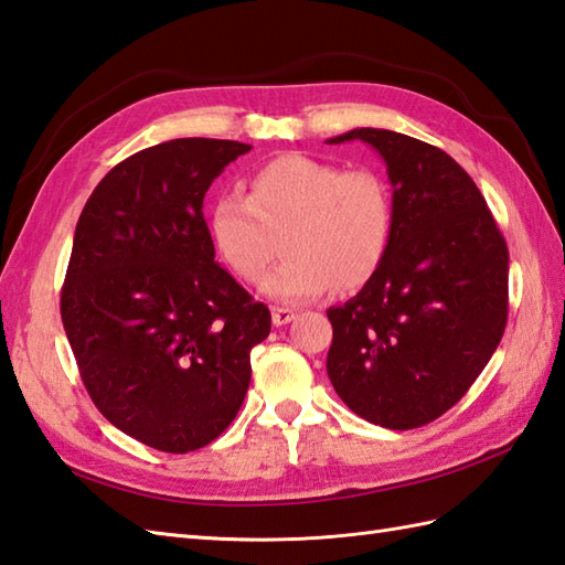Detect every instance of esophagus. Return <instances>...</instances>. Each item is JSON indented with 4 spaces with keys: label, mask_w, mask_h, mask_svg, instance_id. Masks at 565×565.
<instances>
[{
    "label": "esophagus",
    "mask_w": 565,
    "mask_h": 565,
    "mask_svg": "<svg viewBox=\"0 0 565 565\" xmlns=\"http://www.w3.org/2000/svg\"><path fill=\"white\" fill-rule=\"evenodd\" d=\"M295 317H297V311L290 307H273V323L275 326L290 323V321H295Z\"/></svg>",
    "instance_id": "1"
}]
</instances>
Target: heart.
<instances>
[{
	"label": "heart",
	"mask_w": 565,
	"mask_h": 565,
	"mask_svg": "<svg viewBox=\"0 0 565 565\" xmlns=\"http://www.w3.org/2000/svg\"><path fill=\"white\" fill-rule=\"evenodd\" d=\"M394 195L377 171H345L307 154H280L248 179V195L222 193L210 236L236 278L258 282L278 254L287 260L263 282L275 302L302 305L367 285L394 239Z\"/></svg>",
	"instance_id": "obj_1"
}]
</instances>
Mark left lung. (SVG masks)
Masks as SVG:
<instances>
[{
    "label": "left lung",
    "mask_w": 565,
    "mask_h": 565,
    "mask_svg": "<svg viewBox=\"0 0 565 565\" xmlns=\"http://www.w3.org/2000/svg\"><path fill=\"white\" fill-rule=\"evenodd\" d=\"M380 152L394 195V239L377 275L326 315V370L343 404L374 425L411 430L469 392L508 321V246L471 177L416 137L358 128Z\"/></svg>",
    "instance_id": "left-lung-1"
}]
</instances>
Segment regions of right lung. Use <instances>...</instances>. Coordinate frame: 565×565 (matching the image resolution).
I'll list each match as a JSON object with an SVG mask.
<instances>
[{"label": "right lung", "instance_id": "1", "mask_svg": "<svg viewBox=\"0 0 565 565\" xmlns=\"http://www.w3.org/2000/svg\"><path fill=\"white\" fill-rule=\"evenodd\" d=\"M250 145L181 137L113 167L74 230L60 315L96 408L185 455L230 428L270 311L215 260L210 183Z\"/></svg>", "mask_w": 565, "mask_h": 565}]
</instances>
